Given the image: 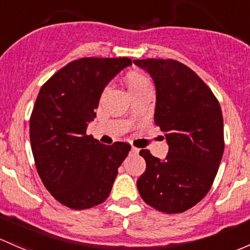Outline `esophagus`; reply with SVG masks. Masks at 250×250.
I'll return each mask as SVG.
<instances>
[{"instance_id":"34e87169","label":"esophagus","mask_w":250,"mask_h":250,"mask_svg":"<svg viewBox=\"0 0 250 250\" xmlns=\"http://www.w3.org/2000/svg\"><path fill=\"white\" fill-rule=\"evenodd\" d=\"M130 152H132L133 154H138L139 153V148H136V147H132Z\"/></svg>"}]
</instances>
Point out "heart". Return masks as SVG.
Here are the masks:
<instances>
[{
    "label": "heart",
    "instance_id": "heart-1",
    "mask_svg": "<svg viewBox=\"0 0 250 250\" xmlns=\"http://www.w3.org/2000/svg\"><path fill=\"white\" fill-rule=\"evenodd\" d=\"M125 81L130 94L149 87V83L145 75L141 74L140 72H135V70L128 72L125 77Z\"/></svg>",
    "mask_w": 250,
    "mask_h": 250
}]
</instances>
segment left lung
I'll list each match as a JSON object with an SVG mask.
<instances>
[{
    "label": "left lung",
    "instance_id": "left-lung-1",
    "mask_svg": "<svg viewBox=\"0 0 250 250\" xmlns=\"http://www.w3.org/2000/svg\"><path fill=\"white\" fill-rule=\"evenodd\" d=\"M157 91L154 122L169 145L160 160L141 149L146 170L136 186L143 200L164 213H182L211 189L224 152L220 104L194 70L175 60H135Z\"/></svg>",
    "mask_w": 250,
    "mask_h": 250
}]
</instances>
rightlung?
Listing matches in <instances>:
<instances>
[{
  "label": "right lung",
  "instance_id": "1",
  "mask_svg": "<svg viewBox=\"0 0 250 250\" xmlns=\"http://www.w3.org/2000/svg\"><path fill=\"white\" fill-rule=\"evenodd\" d=\"M130 64L128 57H83L61 68L39 91L30 118L37 172L50 194L69 208H91L106 200L130 151L127 143L107 146L86 134L104 87Z\"/></svg>",
  "mask_w": 250,
  "mask_h": 250
}]
</instances>
